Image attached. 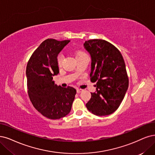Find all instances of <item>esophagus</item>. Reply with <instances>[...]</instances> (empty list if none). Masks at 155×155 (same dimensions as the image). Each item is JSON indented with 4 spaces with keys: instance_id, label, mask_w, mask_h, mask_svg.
<instances>
[{
    "instance_id": "1",
    "label": "esophagus",
    "mask_w": 155,
    "mask_h": 155,
    "mask_svg": "<svg viewBox=\"0 0 155 155\" xmlns=\"http://www.w3.org/2000/svg\"><path fill=\"white\" fill-rule=\"evenodd\" d=\"M82 91H83V89H77V93H81V92H82Z\"/></svg>"
}]
</instances>
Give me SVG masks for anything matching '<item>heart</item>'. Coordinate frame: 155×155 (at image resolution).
<instances>
[{
  "instance_id": "1",
  "label": "heart",
  "mask_w": 155,
  "mask_h": 155,
  "mask_svg": "<svg viewBox=\"0 0 155 155\" xmlns=\"http://www.w3.org/2000/svg\"><path fill=\"white\" fill-rule=\"evenodd\" d=\"M74 55H75L76 57H81V56L85 55H86V54H85L84 51H83L78 50V51H76L75 52H74ZM63 58H64V57H63V55L61 54H59L58 56H57V64H58L59 66H61L62 61H63Z\"/></svg>"
}]
</instances>
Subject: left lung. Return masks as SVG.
<instances>
[{
	"mask_svg": "<svg viewBox=\"0 0 155 155\" xmlns=\"http://www.w3.org/2000/svg\"><path fill=\"white\" fill-rule=\"evenodd\" d=\"M91 56V81L96 82V92L91 93L87 109L96 116L115 112L128 87V77L119 50L104 39H89L84 44Z\"/></svg>",
	"mask_w": 155,
	"mask_h": 155,
	"instance_id": "8db88e82",
	"label": "left lung"
}]
</instances>
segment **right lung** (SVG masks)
<instances>
[{
	"label": "right lung",
	"mask_w": 155,
	"mask_h": 155,
	"mask_svg": "<svg viewBox=\"0 0 155 155\" xmlns=\"http://www.w3.org/2000/svg\"><path fill=\"white\" fill-rule=\"evenodd\" d=\"M70 40L47 39L34 51L26 68L28 94L34 108L50 119L66 116L71 109L76 89L57 86L52 81L59 73L57 57Z\"/></svg>",
	"instance_id": "1"
}]
</instances>
